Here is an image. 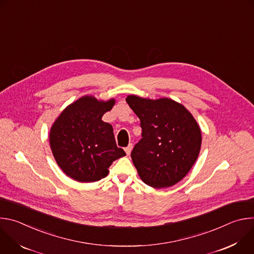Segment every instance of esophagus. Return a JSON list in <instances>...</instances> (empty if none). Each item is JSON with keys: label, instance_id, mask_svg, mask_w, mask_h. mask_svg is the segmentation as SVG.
Returning a JSON list of instances; mask_svg holds the SVG:
<instances>
[{"label": "esophagus", "instance_id": "1", "mask_svg": "<svg viewBox=\"0 0 254 254\" xmlns=\"http://www.w3.org/2000/svg\"><path fill=\"white\" fill-rule=\"evenodd\" d=\"M131 149H132V143H129L128 146L125 149V151H126V153H127V155H129L130 154V152H131Z\"/></svg>", "mask_w": 254, "mask_h": 254}]
</instances>
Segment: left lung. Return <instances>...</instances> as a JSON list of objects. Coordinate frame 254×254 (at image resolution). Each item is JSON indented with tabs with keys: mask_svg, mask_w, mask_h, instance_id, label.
Masks as SVG:
<instances>
[{
	"mask_svg": "<svg viewBox=\"0 0 254 254\" xmlns=\"http://www.w3.org/2000/svg\"><path fill=\"white\" fill-rule=\"evenodd\" d=\"M140 121L141 138L130 157L144 184L161 189L174 186L191 170L202 142L191 113L170 98H126Z\"/></svg>",
	"mask_w": 254,
	"mask_h": 254,
	"instance_id": "8db88e82",
	"label": "left lung"
}]
</instances>
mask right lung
<instances>
[{
  "mask_svg": "<svg viewBox=\"0 0 254 254\" xmlns=\"http://www.w3.org/2000/svg\"><path fill=\"white\" fill-rule=\"evenodd\" d=\"M85 95L69 104L56 119L49 133L56 163L71 179L91 183L108 174L114 161L126 156L118 148L112 125L102 116L115 105Z\"/></svg>",
  "mask_w": 254,
  "mask_h": 254,
  "instance_id": "right-lung-1",
  "label": "right lung"
}]
</instances>
